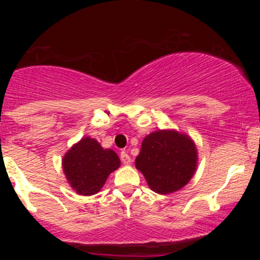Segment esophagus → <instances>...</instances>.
Returning <instances> with one entry per match:
<instances>
[{
	"label": "esophagus",
	"instance_id": "1",
	"mask_svg": "<svg viewBox=\"0 0 260 260\" xmlns=\"http://www.w3.org/2000/svg\"><path fill=\"white\" fill-rule=\"evenodd\" d=\"M121 161L124 164V165H129V164L132 162V160H131V156L126 153V151H122V153H121Z\"/></svg>",
	"mask_w": 260,
	"mask_h": 260
}]
</instances>
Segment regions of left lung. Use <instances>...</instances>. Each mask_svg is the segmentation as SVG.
I'll list each match as a JSON object with an SVG mask.
<instances>
[{
  "label": "left lung",
  "instance_id": "obj_1",
  "mask_svg": "<svg viewBox=\"0 0 260 260\" xmlns=\"http://www.w3.org/2000/svg\"><path fill=\"white\" fill-rule=\"evenodd\" d=\"M198 166L196 143L186 133L159 129L148 134L142 143L136 168L143 174L149 188L159 194H169L184 187Z\"/></svg>",
  "mask_w": 260,
  "mask_h": 260
}]
</instances>
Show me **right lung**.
Returning a JSON list of instances; mask_svg holds the SVG:
<instances>
[{
	"label": "right lung",
	"mask_w": 260,
	"mask_h": 260,
	"mask_svg": "<svg viewBox=\"0 0 260 260\" xmlns=\"http://www.w3.org/2000/svg\"><path fill=\"white\" fill-rule=\"evenodd\" d=\"M120 166L118 155L111 149H104L90 137H84L73 144L62 159V169L68 183L82 196L100 192L109 175Z\"/></svg>",
	"instance_id": "right-lung-1"
}]
</instances>
